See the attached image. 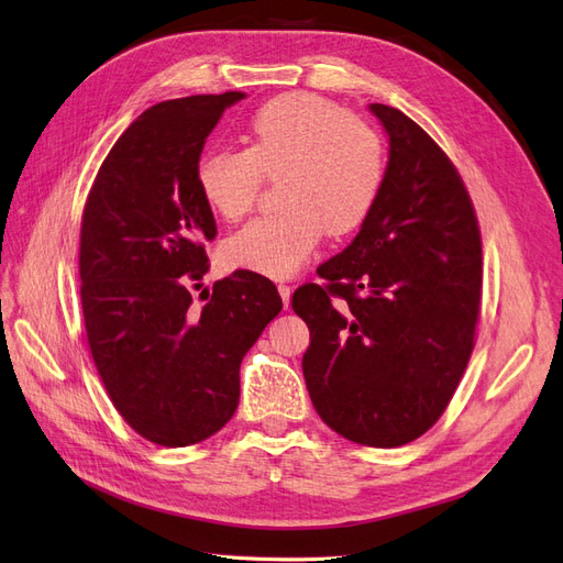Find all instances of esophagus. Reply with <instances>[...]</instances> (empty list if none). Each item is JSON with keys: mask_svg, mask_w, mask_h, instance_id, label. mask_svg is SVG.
<instances>
[{"mask_svg": "<svg viewBox=\"0 0 563 563\" xmlns=\"http://www.w3.org/2000/svg\"><path fill=\"white\" fill-rule=\"evenodd\" d=\"M278 292H280L283 303H285V308H287V306H289V299H292V287L285 285V283H280V285H278Z\"/></svg>", "mask_w": 563, "mask_h": 563, "instance_id": "1", "label": "esophagus"}]
</instances>
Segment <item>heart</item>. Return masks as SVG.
I'll use <instances>...</instances> for the list:
<instances>
[{"label":"heart","instance_id":"obj_1","mask_svg":"<svg viewBox=\"0 0 563 563\" xmlns=\"http://www.w3.org/2000/svg\"><path fill=\"white\" fill-rule=\"evenodd\" d=\"M245 151H208L197 162L203 201L222 220H241L255 206L262 178L280 176L278 213L247 222L229 236L234 266L289 276L324 236L360 227L385 176V151L368 122L313 92L268 99L245 128Z\"/></svg>","mask_w":563,"mask_h":563}]
</instances>
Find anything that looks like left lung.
Masks as SVG:
<instances>
[{
  "instance_id": "obj_1",
  "label": "left lung",
  "mask_w": 563,
  "mask_h": 563,
  "mask_svg": "<svg viewBox=\"0 0 563 563\" xmlns=\"http://www.w3.org/2000/svg\"><path fill=\"white\" fill-rule=\"evenodd\" d=\"M389 136L380 192L292 308L310 329L303 378L343 439L399 448L448 408L473 352L483 243L460 172L418 122L371 103Z\"/></svg>"
}]
</instances>
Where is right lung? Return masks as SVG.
Returning <instances> with one entry per match:
<instances>
[{"label":"right lung","instance_id":"1","mask_svg":"<svg viewBox=\"0 0 563 563\" xmlns=\"http://www.w3.org/2000/svg\"><path fill=\"white\" fill-rule=\"evenodd\" d=\"M243 92L155 103L99 166L80 224V303L99 378L145 441L185 448L220 431L239 406V368L283 299L239 268L201 308L218 229L199 192L206 136Z\"/></svg>","mask_w":563,"mask_h":563}]
</instances>
